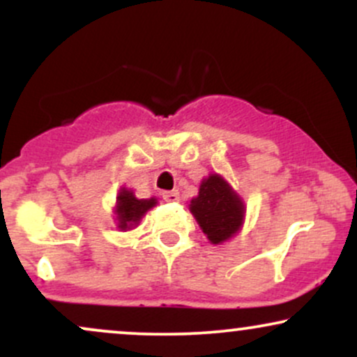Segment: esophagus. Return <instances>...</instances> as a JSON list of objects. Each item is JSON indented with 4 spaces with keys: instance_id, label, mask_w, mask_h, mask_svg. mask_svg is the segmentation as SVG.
<instances>
[{
    "instance_id": "1",
    "label": "esophagus",
    "mask_w": 357,
    "mask_h": 357,
    "mask_svg": "<svg viewBox=\"0 0 357 357\" xmlns=\"http://www.w3.org/2000/svg\"><path fill=\"white\" fill-rule=\"evenodd\" d=\"M162 198H165V202H167V203H176V202H179V192L178 191H166V192H162Z\"/></svg>"
}]
</instances>
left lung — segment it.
<instances>
[{"instance_id":"1","label":"left lung","mask_w":357,"mask_h":357,"mask_svg":"<svg viewBox=\"0 0 357 357\" xmlns=\"http://www.w3.org/2000/svg\"><path fill=\"white\" fill-rule=\"evenodd\" d=\"M190 210L211 243L231 238L243 221V203L228 183L218 174H211L199 186V195L191 199Z\"/></svg>"}]
</instances>
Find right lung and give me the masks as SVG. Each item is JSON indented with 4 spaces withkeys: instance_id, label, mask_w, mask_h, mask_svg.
<instances>
[{
    "instance_id": "1",
    "label": "right lung",
    "mask_w": 357,
    "mask_h": 357,
    "mask_svg": "<svg viewBox=\"0 0 357 357\" xmlns=\"http://www.w3.org/2000/svg\"><path fill=\"white\" fill-rule=\"evenodd\" d=\"M155 204V199H137L132 195V191L129 190H121L117 196V220H119V228L126 230L130 228L132 225H137L141 221L142 216L146 215L147 210H151Z\"/></svg>"
}]
</instances>
